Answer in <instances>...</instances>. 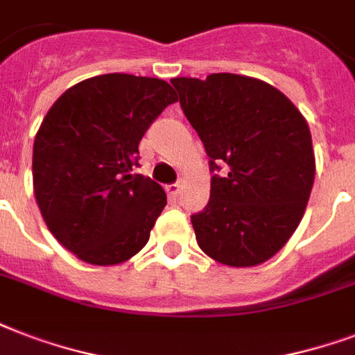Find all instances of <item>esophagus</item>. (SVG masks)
Here are the masks:
<instances>
[{
  "label": "esophagus",
  "instance_id": "obj_1",
  "mask_svg": "<svg viewBox=\"0 0 355 355\" xmlns=\"http://www.w3.org/2000/svg\"><path fill=\"white\" fill-rule=\"evenodd\" d=\"M166 191L171 199H177L178 191H180V184H169V186H166Z\"/></svg>",
  "mask_w": 355,
  "mask_h": 355
}]
</instances>
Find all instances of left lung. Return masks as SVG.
Wrapping results in <instances>:
<instances>
[{
	"label": "left lung",
	"mask_w": 355,
	"mask_h": 355,
	"mask_svg": "<svg viewBox=\"0 0 355 355\" xmlns=\"http://www.w3.org/2000/svg\"><path fill=\"white\" fill-rule=\"evenodd\" d=\"M171 85L214 173L208 205L191 216L199 247L230 267L263 263L297 230L313 188L308 123L280 90L252 77L211 73Z\"/></svg>",
	"instance_id": "obj_1"
}]
</instances>
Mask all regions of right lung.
Instances as JSON below:
<instances>
[{"label":"right lung","instance_id":"1","mask_svg":"<svg viewBox=\"0 0 355 355\" xmlns=\"http://www.w3.org/2000/svg\"><path fill=\"white\" fill-rule=\"evenodd\" d=\"M178 101L166 80L107 73L71 86L49 108L33 147V184L51 234L86 263L138 254L167 205L138 166V145Z\"/></svg>","mask_w":355,"mask_h":355}]
</instances>
